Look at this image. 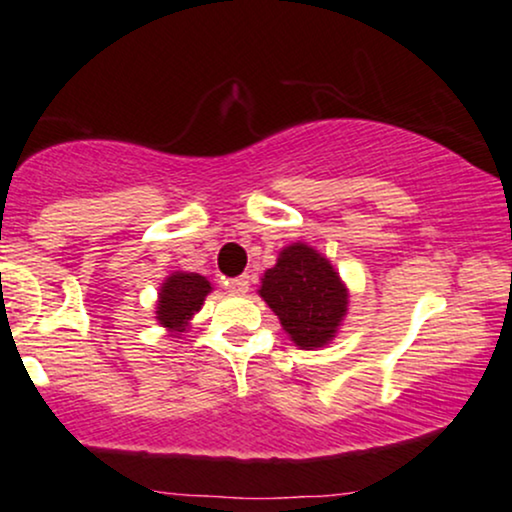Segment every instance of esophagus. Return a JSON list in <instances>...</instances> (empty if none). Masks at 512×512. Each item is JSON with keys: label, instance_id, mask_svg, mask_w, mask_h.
Masks as SVG:
<instances>
[{"label": "esophagus", "instance_id": "1", "mask_svg": "<svg viewBox=\"0 0 512 512\" xmlns=\"http://www.w3.org/2000/svg\"><path fill=\"white\" fill-rule=\"evenodd\" d=\"M228 289H231L233 293H240V296H243V293H248V289H250V276L248 274L236 276V279L228 281Z\"/></svg>", "mask_w": 512, "mask_h": 512}]
</instances>
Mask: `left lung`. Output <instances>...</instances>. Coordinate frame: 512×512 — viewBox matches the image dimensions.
<instances>
[{
	"instance_id": "1",
	"label": "left lung",
	"mask_w": 512,
	"mask_h": 512,
	"mask_svg": "<svg viewBox=\"0 0 512 512\" xmlns=\"http://www.w3.org/2000/svg\"><path fill=\"white\" fill-rule=\"evenodd\" d=\"M260 296L301 349H317L330 342L349 303L332 264L303 243L281 250L274 267L264 272Z\"/></svg>"
}]
</instances>
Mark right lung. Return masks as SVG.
I'll use <instances>...</instances> for the list:
<instances>
[{
  "label": "right lung",
  "mask_w": 512,
  "mask_h": 512,
  "mask_svg": "<svg viewBox=\"0 0 512 512\" xmlns=\"http://www.w3.org/2000/svg\"><path fill=\"white\" fill-rule=\"evenodd\" d=\"M211 284L199 274H173L158 293V322L173 332L185 330L187 320L202 308Z\"/></svg>",
  "instance_id": "1"
}]
</instances>
